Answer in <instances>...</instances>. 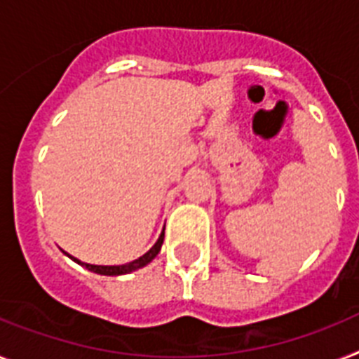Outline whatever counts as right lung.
I'll use <instances>...</instances> for the list:
<instances>
[{"instance_id": "add662e5", "label": "right lung", "mask_w": 359, "mask_h": 359, "mask_svg": "<svg viewBox=\"0 0 359 359\" xmlns=\"http://www.w3.org/2000/svg\"><path fill=\"white\" fill-rule=\"evenodd\" d=\"M162 243H164V232L160 234L158 241H156V243H154V245L151 247V249L147 250L144 256H140L138 260H134V262H130V264H125V265H92V264H83V262H79L77 258H74V256H69V258H74L77 264L84 265L86 269L94 271V273H97V275L118 276V275H125V273H130V271H136V269H140V267H144V265L149 264L154 256L160 252V247H162Z\"/></svg>"}]
</instances>
